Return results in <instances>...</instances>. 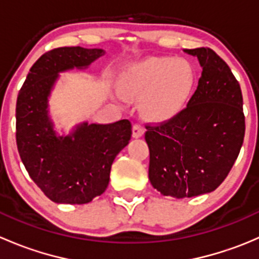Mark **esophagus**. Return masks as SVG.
I'll return each instance as SVG.
<instances>
[{"mask_svg":"<svg viewBox=\"0 0 259 259\" xmlns=\"http://www.w3.org/2000/svg\"><path fill=\"white\" fill-rule=\"evenodd\" d=\"M143 134H144V127L140 124H134V126H133V137L140 138L143 137Z\"/></svg>","mask_w":259,"mask_h":259,"instance_id":"34e87169","label":"esophagus"}]
</instances>
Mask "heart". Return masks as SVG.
<instances>
[{
	"label": "heart",
	"mask_w": 259,
	"mask_h": 259,
	"mask_svg": "<svg viewBox=\"0 0 259 259\" xmlns=\"http://www.w3.org/2000/svg\"><path fill=\"white\" fill-rule=\"evenodd\" d=\"M195 71L185 60L150 57L130 66L119 80L127 98L140 100V110L151 120H166L179 114L195 86Z\"/></svg>",
	"instance_id": "b5f03b06"
}]
</instances>
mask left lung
<instances>
[{
    "label": "left lung",
    "instance_id": "obj_1",
    "mask_svg": "<svg viewBox=\"0 0 259 259\" xmlns=\"http://www.w3.org/2000/svg\"><path fill=\"white\" fill-rule=\"evenodd\" d=\"M184 52L203 69L197 90L179 114L145 132L149 180L174 198L215 190L238 158L245 132L241 86L226 61L208 48Z\"/></svg>",
    "mask_w": 259,
    "mask_h": 259
}]
</instances>
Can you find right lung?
Wrapping results in <instances>:
<instances>
[{
  "mask_svg": "<svg viewBox=\"0 0 259 259\" xmlns=\"http://www.w3.org/2000/svg\"><path fill=\"white\" fill-rule=\"evenodd\" d=\"M105 54L80 46L54 49L30 69L16 104V143L28 176L55 203L85 204L108 188L114 159L132 138V122H81L67 134L55 127L49 96L60 72L86 69Z\"/></svg>",
  "mask_w": 259,
  "mask_h": 259,
  "instance_id": "obj_1",
  "label": "right lung"
}]
</instances>
